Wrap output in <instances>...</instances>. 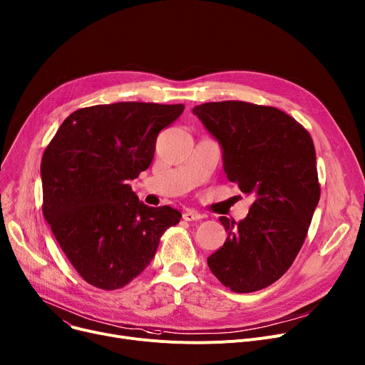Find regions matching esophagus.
<instances>
[{
  "instance_id": "esophagus-1",
  "label": "esophagus",
  "mask_w": 365,
  "mask_h": 365,
  "mask_svg": "<svg viewBox=\"0 0 365 365\" xmlns=\"http://www.w3.org/2000/svg\"><path fill=\"white\" fill-rule=\"evenodd\" d=\"M183 218L186 222H195V220H201V218H204V214H201L195 210H186V211H183Z\"/></svg>"
}]
</instances>
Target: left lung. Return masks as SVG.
Segmentation results:
<instances>
[{
    "label": "left lung",
    "instance_id": "1",
    "mask_svg": "<svg viewBox=\"0 0 365 365\" xmlns=\"http://www.w3.org/2000/svg\"><path fill=\"white\" fill-rule=\"evenodd\" d=\"M192 113L220 143L227 179L254 197L244 220L220 217L227 237L208 267L233 292H255L287 272L305 240L320 200L314 142L274 107L222 101Z\"/></svg>",
    "mask_w": 365,
    "mask_h": 365
}]
</instances>
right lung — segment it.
<instances>
[{"mask_svg": "<svg viewBox=\"0 0 365 365\" xmlns=\"http://www.w3.org/2000/svg\"><path fill=\"white\" fill-rule=\"evenodd\" d=\"M182 104L115 103L71 113L42 163L45 220L76 272L92 286H126L150 265L180 211L139 201L129 180L154 158L161 129Z\"/></svg>", "mask_w": 365, "mask_h": 365, "instance_id": "obj_1", "label": "right lung"}]
</instances>
